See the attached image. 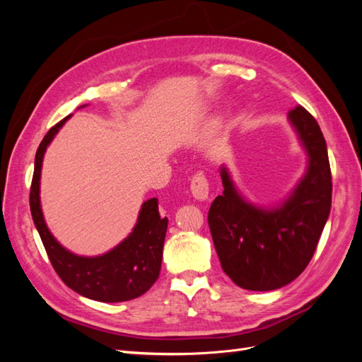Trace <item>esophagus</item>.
Returning a JSON list of instances; mask_svg holds the SVG:
<instances>
[{"label": "esophagus", "instance_id": "esophagus-1", "mask_svg": "<svg viewBox=\"0 0 362 362\" xmlns=\"http://www.w3.org/2000/svg\"><path fill=\"white\" fill-rule=\"evenodd\" d=\"M190 190L194 199L198 201H205L208 199V193H210V184H208V180L205 177L204 172H196L192 178L190 182Z\"/></svg>", "mask_w": 362, "mask_h": 362}]
</instances>
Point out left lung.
Returning <instances> with one entry per match:
<instances>
[{
	"label": "left lung",
	"mask_w": 362,
	"mask_h": 362,
	"mask_svg": "<svg viewBox=\"0 0 362 362\" xmlns=\"http://www.w3.org/2000/svg\"><path fill=\"white\" fill-rule=\"evenodd\" d=\"M288 119L308 154L306 173L288 199L276 208L249 204L222 166L223 193L208 211L222 269L245 290H276L298 278L331 213L332 177L322 129L300 105L288 112Z\"/></svg>",
	"instance_id": "left-lung-1"
}]
</instances>
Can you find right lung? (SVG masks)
I'll use <instances>...</instances> for the list:
<instances>
[{
    "instance_id": "add662e5",
    "label": "right lung",
    "mask_w": 362,
    "mask_h": 362,
    "mask_svg": "<svg viewBox=\"0 0 362 362\" xmlns=\"http://www.w3.org/2000/svg\"><path fill=\"white\" fill-rule=\"evenodd\" d=\"M64 117L43 137L36 152L35 173L30 189V210L48 258L60 279L69 288L98 302H125L146 293L158 279L168 217L158 213V199L152 198L140 208L137 223L122 243L98 257H80L64 249L45 223L40 208V170L47 146L59 133Z\"/></svg>"
}]
</instances>
